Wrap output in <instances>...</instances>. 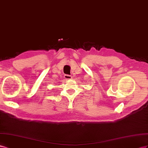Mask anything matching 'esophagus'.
<instances>
[{"instance_id": "34e87169", "label": "esophagus", "mask_w": 148, "mask_h": 148, "mask_svg": "<svg viewBox=\"0 0 148 148\" xmlns=\"http://www.w3.org/2000/svg\"><path fill=\"white\" fill-rule=\"evenodd\" d=\"M64 79H66V80H69V79H72V77L69 75L66 74V75H64Z\"/></svg>"}]
</instances>
